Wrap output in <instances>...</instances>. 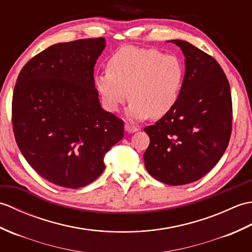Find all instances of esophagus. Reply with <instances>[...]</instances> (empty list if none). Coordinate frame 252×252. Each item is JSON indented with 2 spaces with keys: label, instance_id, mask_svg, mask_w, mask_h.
Returning a JSON list of instances; mask_svg holds the SVG:
<instances>
[{
  "label": "esophagus",
  "instance_id": "esophagus-1",
  "mask_svg": "<svg viewBox=\"0 0 252 252\" xmlns=\"http://www.w3.org/2000/svg\"><path fill=\"white\" fill-rule=\"evenodd\" d=\"M125 130H126V132H127V133H134V132H137V131H138V129H137L136 126H131V125H129V123H126V125L125 126Z\"/></svg>",
  "mask_w": 252,
  "mask_h": 252
}]
</instances>
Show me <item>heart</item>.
<instances>
[{"mask_svg":"<svg viewBox=\"0 0 252 252\" xmlns=\"http://www.w3.org/2000/svg\"><path fill=\"white\" fill-rule=\"evenodd\" d=\"M184 68L173 55L154 49L126 46L116 52L107 71L94 77L105 108L116 112L130 97L126 116L133 121L167 115L179 99Z\"/></svg>","mask_w":252,"mask_h":252,"instance_id":"1","label":"heart"}]
</instances>
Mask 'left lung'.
Wrapping results in <instances>:
<instances>
[{
    "label": "left lung",
    "instance_id": "1",
    "mask_svg": "<svg viewBox=\"0 0 252 252\" xmlns=\"http://www.w3.org/2000/svg\"><path fill=\"white\" fill-rule=\"evenodd\" d=\"M185 74L179 99L167 115L146 126L151 138L144 161L148 173L168 185L192 183L216 167L232 131V96L218 62L183 40Z\"/></svg>",
    "mask_w": 252,
    "mask_h": 252
}]
</instances>
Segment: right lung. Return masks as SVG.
<instances>
[{"label":"right lung","instance_id":"1","mask_svg":"<svg viewBox=\"0 0 252 252\" xmlns=\"http://www.w3.org/2000/svg\"><path fill=\"white\" fill-rule=\"evenodd\" d=\"M104 37L51 45L26 63L16 82V143L37 174L79 189L105 169L104 157L123 137V121L101 108L94 66Z\"/></svg>","mask_w":252,"mask_h":252}]
</instances>
